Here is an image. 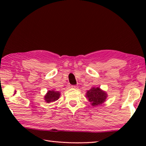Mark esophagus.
<instances>
[{
	"instance_id": "esophagus-1",
	"label": "esophagus",
	"mask_w": 146,
	"mask_h": 146,
	"mask_svg": "<svg viewBox=\"0 0 146 146\" xmlns=\"http://www.w3.org/2000/svg\"><path fill=\"white\" fill-rule=\"evenodd\" d=\"M71 88H78V86H77V85H72V86H71Z\"/></svg>"
}]
</instances>
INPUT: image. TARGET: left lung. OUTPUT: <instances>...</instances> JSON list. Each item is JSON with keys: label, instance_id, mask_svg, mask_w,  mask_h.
<instances>
[{"label": "left lung", "instance_id": "left-lung-1", "mask_svg": "<svg viewBox=\"0 0 146 146\" xmlns=\"http://www.w3.org/2000/svg\"><path fill=\"white\" fill-rule=\"evenodd\" d=\"M86 97L91 102L93 106L102 104L106 100L107 95L105 92L101 90L99 87H93L86 93Z\"/></svg>", "mask_w": 146, "mask_h": 146}]
</instances>
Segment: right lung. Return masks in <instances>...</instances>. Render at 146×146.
<instances>
[{
	"mask_svg": "<svg viewBox=\"0 0 146 146\" xmlns=\"http://www.w3.org/2000/svg\"><path fill=\"white\" fill-rule=\"evenodd\" d=\"M60 96V93L56 91H48L44 97V100L47 103H51L56 101Z\"/></svg>",
	"mask_w": 146,
	"mask_h": 146,
	"instance_id": "1",
	"label": "right lung"
}]
</instances>
